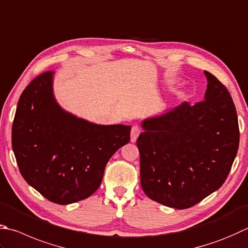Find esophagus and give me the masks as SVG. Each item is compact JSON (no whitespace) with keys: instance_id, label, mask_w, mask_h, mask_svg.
Here are the masks:
<instances>
[{"instance_id":"obj_1","label":"esophagus","mask_w":248,"mask_h":248,"mask_svg":"<svg viewBox=\"0 0 248 248\" xmlns=\"http://www.w3.org/2000/svg\"><path fill=\"white\" fill-rule=\"evenodd\" d=\"M139 135H140V128L138 126H133L132 130H130V141L136 142Z\"/></svg>"}]
</instances>
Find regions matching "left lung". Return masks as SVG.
<instances>
[{
  "label": "left lung",
  "instance_id": "8db88e82",
  "mask_svg": "<svg viewBox=\"0 0 248 248\" xmlns=\"http://www.w3.org/2000/svg\"><path fill=\"white\" fill-rule=\"evenodd\" d=\"M204 74L203 101H185L141 122L140 182L148 198L168 207L189 208L220 188L239 149L230 93L212 73Z\"/></svg>",
  "mask_w": 248,
  "mask_h": 248
}]
</instances>
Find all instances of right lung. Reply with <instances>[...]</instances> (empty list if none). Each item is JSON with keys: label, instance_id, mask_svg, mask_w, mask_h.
I'll return each instance as SVG.
<instances>
[{"label": "right lung", "instance_id": "add662e5", "mask_svg": "<svg viewBox=\"0 0 248 248\" xmlns=\"http://www.w3.org/2000/svg\"><path fill=\"white\" fill-rule=\"evenodd\" d=\"M54 76L41 74L22 92L12 146L23 179L50 202L67 205L99 188L107 163L128 143L132 127L92 123L62 109Z\"/></svg>", "mask_w": 248, "mask_h": 248}]
</instances>
